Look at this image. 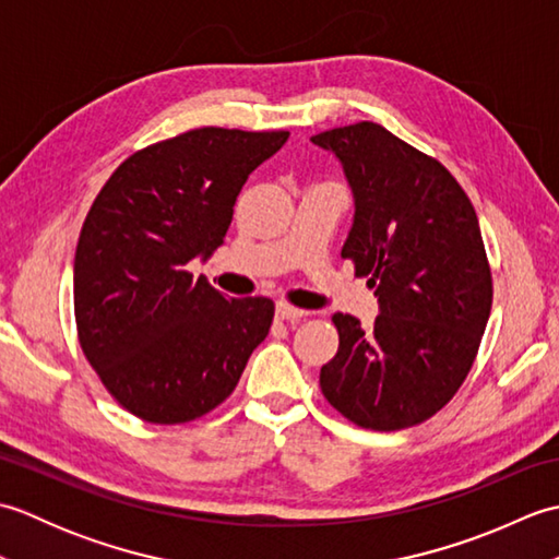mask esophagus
<instances>
[{"label":"esophagus","mask_w":559,"mask_h":559,"mask_svg":"<svg viewBox=\"0 0 559 559\" xmlns=\"http://www.w3.org/2000/svg\"><path fill=\"white\" fill-rule=\"evenodd\" d=\"M305 314H307L305 310H298V307H290L286 302H278L276 305V317L283 319V322H300Z\"/></svg>","instance_id":"esophagus-1"}]
</instances>
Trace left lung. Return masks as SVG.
Returning <instances> with one entry per match:
<instances>
[{
	"instance_id": "obj_1",
	"label": "left lung",
	"mask_w": 559,
	"mask_h": 559,
	"mask_svg": "<svg viewBox=\"0 0 559 559\" xmlns=\"http://www.w3.org/2000/svg\"><path fill=\"white\" fill-rule=\"evenodd\" d=\"M334 153L353 192L341 257L370 276L372 329L336 312L338 353L319 372L326 401L367 430H403L447 406L466 379L492 307L476 209L442 163L384 127L310 139Z\"/></svg>"
}]
</instances>
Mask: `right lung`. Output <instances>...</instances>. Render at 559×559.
I'll return each instance as SVG.
<instances>
[{"label": "right lung", "mask_w": 559, "mask_h": 559, "mask_svg": "<svg viewBox=\"0 0 559 559\" xmlns=\"http://www.w3.org/2000/svg\"><path fill=\"white\" fill-rule=\"evenodd\" d=\"M288 136L192 129L129 156L93 201L74 254L79 341L136 418H201L266 338L269 298H228L187 264L223 245L247 177Z\"/></svg>", "instance_id": "1"}]
</instances>
